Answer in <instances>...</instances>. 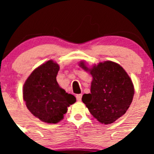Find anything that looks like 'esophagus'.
Returning a JSON list of instances; mask_svg holds the SVG:
<instances>
[{
    "label": "esophagus",
    "mask_w": 154,
    "mask_h": 154,
    "mask_svg": "<svg viewBox=\"0 0 154 154\" xmlns=\"http://www.w3.org/2000/svg\"><path fill=\"white\" fill-rule=\"evenodd\" d=\"M76 97H77V100H78V101H80V100H81V99H82V94H77Z\"/></svg>",
    "instance_id": "esophagus-1"
}]
</instances>
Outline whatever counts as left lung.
<instances>
[{"mask_svg": "<svg viewBox=\"0 0 154 154\" xmlns=\"http://www.w3.org/2000/svg\"><path fill=\"white\" fill-rule=\"evenodd\" d=\"M80 66L92 76L91 93L82 100L99 122L109 125L125 114L134 95V87L128 74L120 65L112 61L98 63L88 68L85 62Z\"/></svg>", "mask_w": 154, "mask_h": 154, "instance_id": "left-lung-1", "label": "left lung"}]
</instances>
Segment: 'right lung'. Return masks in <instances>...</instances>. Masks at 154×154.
I'll return each mask as SVG.
<instances>
[{
	"instance_id": "right-lung-1",
	"label": "right lung",
	"mask_w": 154,
	"mask_h": 154,
	"mask_svg": "<svg viewBox=\"0 0 154 154\" xmlns=\"http://www.w3.org/2000/svg\"><path fill=\"white\" fill-rule=\"evenodd\" d=\"M60 66L49 60L35 68L23 87V98L31 113L42 122L57 124L63 119L76 97L60 88L57 81Z\"/></svg>"
}]
</instances>
